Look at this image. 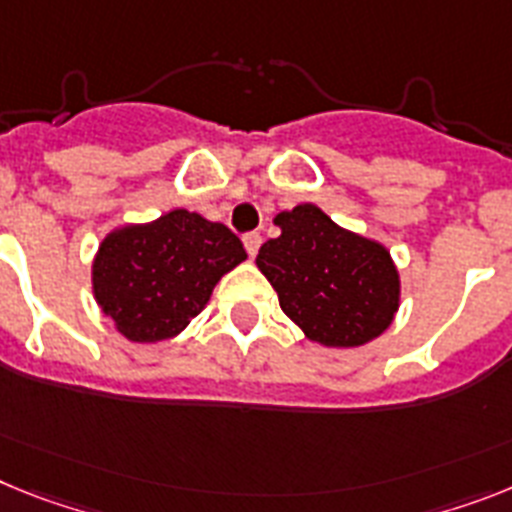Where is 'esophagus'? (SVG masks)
Returning a JSON list of instances; mask_svg holds the SVG:
<instances>
[{"label": "esophagus", "instance_id": "obj_1", "mask_svg": "<svg viewBox=\"0 0 512 512\" xmlns=\"http://www.w3.org/2000/svg\"><path fill=\"white\" fill-rule=\"evenodd\" d=\"M242 242H244V249H247V255L255 257L257 249H260V244H263V236L257 234V231H249V234L242 236Z\"/></svg>", "mask_w": 512, "mask_h": 512}]
</instances>
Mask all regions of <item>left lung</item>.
<instances>
[{"label": "left lung", "instance_id": "left-lung-1", "mask_svg": "<svg viewBox=\"0 0 512 512\" xmlns=\"http://www.w3.org/2000/svg\"><path fill=\"white\" fill-rule=\"evenodd\" d=\"M273 223L281 236L260 247L255 263L309 341L351 349L390 328L401 278L388 249L341 229L312 203L283 210Z\"/></svg>", "mask_w": 512, "mask_h": 512}]
</instances>
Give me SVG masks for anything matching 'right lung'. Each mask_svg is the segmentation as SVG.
I'll return each instance as SVG.
<instances>
[{
  "label": "right lung",
  "mask_w": 512,
  "mask_h": 512,
  "mask_svg": "<svg viewBox=\"0 0 512 512\" xmlns=\"http://www.w3.org/2000/svg\"><path fill=\"white\" fill-rule=\"evenodd\" d=\"M247 260L223 223L176 208L106 234L93 260V296L127 341L179 336L229 270Z\"/></svg>",
  "instance_id": "right-lung-1"
}]
</instances>
